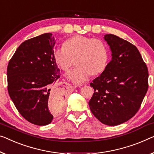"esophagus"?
Instances as JSON below:
<instances>
[{"instance_id": "esophagus-1", "label": "esophagus", "mask_w": 154, "mask_h": 154, "mask_svg": "<svg viewBox=\"0 0 154 154\" xmlns=\"http://www.w3.org/2000/svg\"><path fill=\"white\" fill-rule=\"evenodd\" d=\"M64 83H65L66 84H67V83H66V82H64Z\"/></svg>"}]
</instances>
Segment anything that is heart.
Returning a JSON list of instances; mask_svg holds the SVG:
<instances>
[{
    "label": "heart",
    "mask_w": 154,
    "mask_h": 154,
    "mask_svg": "<svg viewBox=\"0 0 154 154\" xmlns=\"http://www.w3.org/2000/svg\"><path fill=\"white\" fill-rule=\"evenodd\" d=\"M52 55L55 62L64 71L72 67L76 59L77 66L66 76L77 84L87 81L92 75L102 73L109 61L108 49L102 40L81 35L68 38L64 46L55 48Z\"/></svg>",
    "instance_id": "heart-1"
}]
</instances>
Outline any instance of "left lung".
<instances>
[{"label": "left lung", "mask_w": 154, "mask_h": 154, "mask_svg": "<svg viewBox=\"0 0 154 154\" xmlns=\"http://www.w3.org/2000/svg\"><path fill=\"white\" fill-rule=\"evenodd\" d=\"M112 59L90 84L94 93L88 104L101 122L116 126L130 120L148 90V68L137 48L114 34H106Z\"/></svg>", "instance_id": "8db88e82"}]
</instances>
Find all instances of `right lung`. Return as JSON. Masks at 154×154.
<instances>
[{
	"label": "right lung",
	"mask_w": 154,
	"mask_h": 154,
	"mask_svg": "<svg viewBox=\"0 0 154 154\" xmlns=\"http://www.w3.org/2000/svg\"><path fill=\"white\" fill-rule=\"evenodd\" d=\"M54 44L51 33L25 41L7 70L8 93L16 108L27 121L38 126L53 120L49 104L59 106L64 102L61 91H50L61 75L52 55Z\"/></svg>",
	"instance_id": "obj_1"
}]
</instances>
